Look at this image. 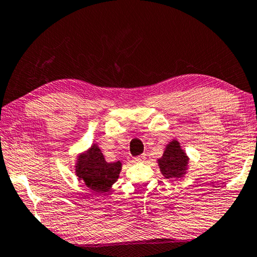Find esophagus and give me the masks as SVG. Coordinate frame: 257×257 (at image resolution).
Segmentation results:
<instances>
[{
	"label": "esophagus",
	"instance_id": "obj_1",
	"mask_svg": "<svg viewBox=\"0 0 257 257\" xmlns=\"http://www.w3.org/2000/svg\"><path fill=\"white\" fill-rule=\"evenodd\" d=\"M146 160V155H140V156H136L133 159V161H134L135 163H140V162H143V161Z\"/></svg>",
	"mask_w": 257,
	"mask_h": 257
}]
</instances>
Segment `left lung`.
Returning <instances> with one entry per match:
<instances>
[{"mask_svg": "<svg viewBox=\"0 0 257 257\" xmlns=\"http://www.w3.org/2000/svg\"><path fill=\"white\" fill-rule=\"evenodd\" d=\"M189 157L181 148L179 141L173 140L166 147L163 155L157 160L161 173L166 179H181L188 169Z\"/></svg>", "mask_w": 257, "mask_h": 257, "instance_id": "left-lung-1", "label": "left lung"}]
</instances>
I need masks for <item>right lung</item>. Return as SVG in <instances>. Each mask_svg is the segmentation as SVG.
<instances>
[{"label":"right lung","instance_id":"1","mask_svg":"<svg viewBox=\"0 0 257 257\" xmlns=\"http://www.w3.org/2000/svg\"><path fill=\"white\" fill-rule=\"evenodd\" d=\"M122 163L107 162L97 145H93L87 152L77 157L75 172L78 180H82L85 186L96 193L109 191L112 184L117 181L121 172Z\"/></svg>","mask_w":257,"mask_h":257}]
</instances>
